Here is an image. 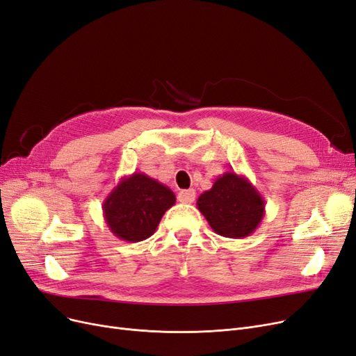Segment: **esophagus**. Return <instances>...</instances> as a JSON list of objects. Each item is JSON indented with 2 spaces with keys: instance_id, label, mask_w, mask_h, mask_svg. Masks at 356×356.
Segmentation results:
<instances>
[{
  "instance_id": "34e87169",
  "label": "esophagus",
  "mask_w": 356,
  "mask_h": 356,
  "mask_svg": "<svg viewBox=\"0 0 356 356\" xmlns=\"http://www.w3.org/2000/svg\"><path fill=\"white\" fill-rule=\"evenodd\" d=\"M195 191L193 189H186V191H180L179 192V196L177 200L181 202V204H192L195 201Z\"/></svg>"
}]
</instances>
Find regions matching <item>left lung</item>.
<instances>
[{
    "instance_id": "obj_1",
    "label": "left lung",
    "mask_w": 356,
    "mask_h": 356,
    "mask_svg": "<svg viewBox=\"0 0 356 356\" xmlns=\"http://www.w3.org/2000/svg\"><path fill=\"white\" fill-rule=\"evenodd\" d=\"M211 229L225 238L252 234L266 216V201L248 177L226 171L196 202Z\"/></svg>"
}]
</instances>
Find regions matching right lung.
Listing matches in <instances>:
<instances>
[{
	"instance_id": "right-lung-1",
	"label": "right lung",
	"mask_w": 356,
	"mask_h": 356,
	"mask_svg": "<svg viewBox=\"0 0 356 356\" xmlns=\"http://www.w3.org/2000/svg\"><path fill=\"white\" fill-rule=\"evenodd\" d=\"M176 204L171 189L138 173L124 176L102 202L104 220L115 238L140 242L152 236L167 211Z\"/></svg>"
}]
</instances>
